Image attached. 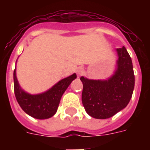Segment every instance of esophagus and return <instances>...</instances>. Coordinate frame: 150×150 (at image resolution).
<instances>
[{"label": "esophagus", "mask_w": 150, "mask_h": 150, "mask_svg": "<svg viewBox=\"0 0 150 150\" xmlns=\"http://www.w3.org/2000/svg\"><path fill=\"white\" fill-rule=\"evenodd\" d=\"M83 71H84V69L82 68H81V67H79V68L76 69V73H77L78 75H82Z\"/></svg>", "instance_id": "34e87169"}]
</instances>
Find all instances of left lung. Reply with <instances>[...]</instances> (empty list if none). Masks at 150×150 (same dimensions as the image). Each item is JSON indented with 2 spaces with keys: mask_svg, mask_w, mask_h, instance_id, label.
<instances>
[{
  "mask_svg": "<svg viewBox=\"0 0 150 150\" xmlns=\"http://www.w3.org/2000/svg\"><path fill=\"white\" fill-rule=\"evenodd\" d=\"M116 70L104 80L80 78L83 84L82 104L89 116L96 119L111 117L128 104L135 86L132 61L125 47L116 49Z\"/></svg>",
  "mask_w": 150,
  "mask_h": 150,
  "instance_id": "1",
  "label": "left lung"
}]
</instances>
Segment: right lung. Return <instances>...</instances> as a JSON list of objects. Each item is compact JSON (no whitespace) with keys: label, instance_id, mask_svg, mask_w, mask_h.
Listing matches in <instances>:
<instances>
[{"label":"right lung","instance_id":"add662e5","mask_svg":"<svg viewBox=\"0 0 150 150\" xmlns=\"http://www.w3.org/2000/svg\"><path fill=\"white\" fill-rule=\"evenodd\" d=\"M14 91L18 104L27 114L36 119H47L56 114L61 96L73 80L75 73L60 80L58 82L42 93L30 94L21 88L14 71Z\"/></svg>","mask_w":150,"mask_h":150}]
</instances>
